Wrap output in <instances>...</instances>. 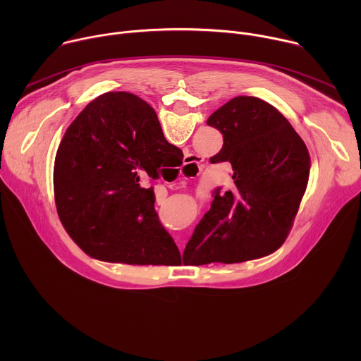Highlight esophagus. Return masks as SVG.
I'll list each match as a JSON object with an SVG mask.
<instances>
[{"label":"esophagus","mask_w":361,"mask_h":361,"mask_svg":"<svg viewBox=\"0 0 361 361\" xmlns=\"http://www.w3.org/2000/svg\"><path fill=\"white\" fill-rule=\"evenodd\" d=\"M185 163L183 169L180 170V174L183 178H194L200 173V159L195 156H187Z\"/></svg>","instance_id":"obj_1"}]
</instances>
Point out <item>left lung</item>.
<instances>
[{"mask_svg":"<svg viewBox=\"0 0 361 361\" xmlns=\"http://www.w3.org/2000/svg\"><path fill=\"white\" fill-rule=\"evenodd\" d=\"M207 124L224 138L212 164L230 163L234 185L217 187L212 209L184 252L198 264L243 263L276 251L287 238L310 173V156L287 118L257 97H235Z\"/></svg>","mask_w":361,"mask_h":361,"instance_id":"1","label":"left lung"}]
</instances>
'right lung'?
Masks as SVG:
<instances>
[{
    "label": "right lung",
    "mask_w": 361,
    "mask_h": 361,
    "mask_svg": "<svg viewBox=\"0 0 361 361\" xmlns=\"http://www.w3.org/2000/svg\"><path fill=\"white\" fill-rule=\"evenodd\" d=\"M183 163L147 102L130 92H106L91 101L67 128L54 164V197L71 238L99 260L161 264L177 245L154 209L163 167Z\"/></svg>",
    "instance_id": "1"
}]
</instances>
